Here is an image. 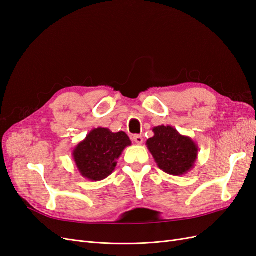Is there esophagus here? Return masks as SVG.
<instances>
[{
    "instance_id": "34e87169",
    "label": "esophagus",
    "mask_w": 256,
    "mask_h": 256,
    "mask_svg": "<svg viewBox=\"0 0 256 256\" xmlns=\"http://www.w3.org/2000/svg\"><path fill=\"white\" fill-rule=\"evenodd\" d=\"M132 140H134L138 145H141V144L143 143V141H144V138H143L142 136H134L132 138Z\"/></svg>"
}]
</instances>
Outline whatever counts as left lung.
<instances>
[{
  "instance_id": "8db88e82",
  "label": "left lung",
  "mask_w": 256,
  "mask_h": 256,
  "mask_svg": "<svg viewBox=\"0 0 256 256\" xmlns=\"http://www.w3.org/2000/svg\"><path fill=\"white\" fill-rule=\"evenodd\" d=\"M152 131L154 136L146 145L160 170L182 176L194 168L198 146L190 136L180 134L172 126H157Z\"/></svg>"
}]
</instances>
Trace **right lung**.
<instances>
[{
	"mask_svg": "<svg viewBox=\"0 0 256 256\" xmlns=\"http://www.w3.org/2000/svg\"><path fill=\"white\" fill-rule=\"evenodd\" d=\"M129 136L112 132L108 128L92 129L72 150V158L80 174L92 182L102 180L115 170L118 160L127 146Z\"/></svg>",
	"mask_w": 256,
	"mask_h": 256,
	"instance_id": "right-lung-1",
	"label": "right lung"
}]
</instances>
